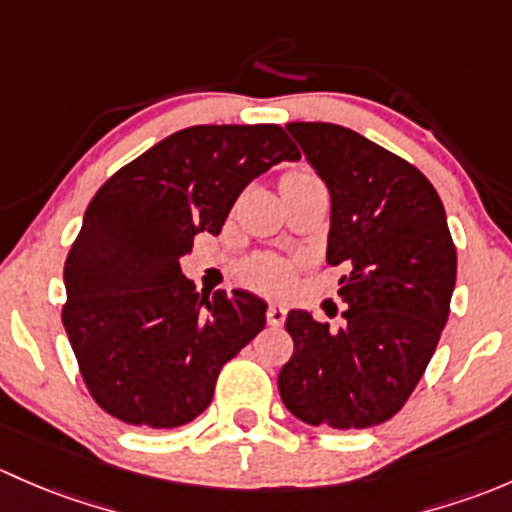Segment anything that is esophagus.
I'll return each instance as SVG.
<instances>
[{"instance_id":"obj_1","label":"esophagus","mask_w":512,"mask_h":512,"mask_svg":"<svg viewBox=\"0 0 512 512\" xmlns=\"http://www.w3.org/2000/svg\"><path fill=\"white\" fill-rule=\"evenodd\" d=\"M266 320H268V325H283L286 323V308L278 303H271L266 310Z\"/></svg>"}]
</instances>
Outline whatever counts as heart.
<instances>
[{
  "label": "heart",
  "mask_w": 512,
  "mask_h": 512,
  "mask_svg": "<svg viewBox=\"0 0 512 512\" xmlns=\"http://www.w3.org/2000/svg\"><path fill=\"white\" fill-rule=\"evenodd\" d=\"M308 177H313V172H308V170H288L286 175L281 177V184L298 182V179H308ZM288 273H291V268H288V263L283 261V258L268 256V254L254 256L249 263H246V268H244L246 281H251L258 288H278V286H283V283L288 281Z\"/></svg>",
  "instance_id": "b5f03b06"
}]
</instances>
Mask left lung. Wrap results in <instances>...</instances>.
I'll return each mask as SVG.
<instances>
[{
	"label": "left lung",
	"mask_w": 512,
	"mask_h": 512,
	"mask_svg": "<svg viewBox=\"0 0 512 512\" xmlns=\"http://www.w3.org/2000/svg\"><path fill=\"white\" fill-rule=\"evenodd\" d=\"M333 199L328 263L345 266L340 328L291 310L278 392L310 426L367 429L412 397L449 320L453 246L439 192L404 157L333 123H288Z\"/></svg>",
	"instance_id": "obj_1"
}]
</instances>
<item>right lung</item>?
<instances>
[{"mask_svg":"<svg viewBox=\"0 0 512 512\" xmlns=\"http://www.w3.org/2000/svg\"><path fill=\"white\" fill-rule=\"evenodd\" d=\"M281 125H194L120 167L68 251L63 328L103 412L175 429L212 404L221 367L266 325L244 291L199 298L179 258L219 234L251 179L298 160Z\"/></svg>","mask_w":512,"mask_h":512,"instance_id":"1","label":"right lung"}]
</instances>
